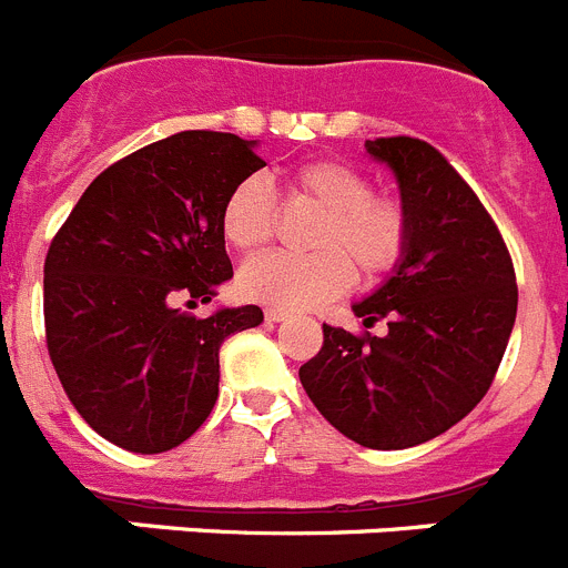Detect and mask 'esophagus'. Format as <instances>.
Here are the masks:
<instances>
[{
    "label": "esophagus",
    "instance_id": "34e87169",
    "mask_svg": "<svg viewBox=\"0 0 568 568\" xmlns=\"http://www.w3.org/2000/svg\"><path fill=\"white\" fill-rule=\"evenodd\" d=\"M264 318H267V321H273V324H278V321H287V318H290V313H287V310L270 307L267 313H264Z\"/></svg>",
    "mask_w": 568,
    "mask_h": 568
}]
</instances>
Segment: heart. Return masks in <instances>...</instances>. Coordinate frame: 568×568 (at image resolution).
I'll list each match as a JSON object with an SVG mask.
<instances>
[{"label":"heart","instance_id":"heart-1","mask_svg":"<svg viewBox=\"0 0 568 568\" xmlns=\"http://www.w3.org/2000/svg\"><path fill=\"white\" fill-rule=\"evenodd\" d=\"M293 190L324 210L313 230L315 253H267L241 267L239 287L247 298L278 310H313L355 284V267L378 278L404 258L409 213L344 162H310L293 173ZM222 235L230 247L253 253L275 227V193L258 175L241 179L222 204Z\"/></svg>","mask_w":568,"mask_h":568}]
</instances>
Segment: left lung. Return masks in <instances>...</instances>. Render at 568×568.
<instances>
[{
	"mask_svg": "<svg viewBox=\"0 0 568 568\" xmlns=\"http://www.w3.org/2000/svg\"><path fill=\"white\" fill-rule=\"evenodd\" d=\"M393 170L409 244L353 313L386 335L324 324V346L298 369L318 413L369 449L438 438L480 404L518 315L509 250L469 184L433 144L395 135L364 144Z\"/></svg>",
	"mask_w": 568,
	"mask_h": 568,
	"instance_id": "obj_1",
	"label": "left lung"
}]
</instances>
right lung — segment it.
Instances as JSON below:
<instances>
[{"label":"right lung","mask_w":568,"mask_h":568,"mask_svg":"<svg viewBox=\"0 0 568 568\" xmlns=\"http://www.w3.org/2000/svg\"><path fill=\"white\" fill-rule=\"evenodd\" d=\"M258 142L184 130L93 179L44 258L48 353L70 404L128 453L184 444L219 398L224 338L264 321L255 304L184 313L233 278L222 204L264 168Z\"/></svg>","instance_id":"obj_1"}]
</instances>
